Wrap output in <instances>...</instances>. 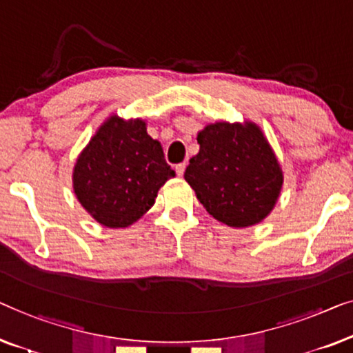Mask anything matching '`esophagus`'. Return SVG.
Instances as JSON below:
<instances>
[{
  "instance_id": "1",
  "label": "esophagus",
  "mask_w": 353,
  "mask_h": 353,
  "mask_svg": "<svg viewBox=\"0 0 353 353\" xmlns=\"http://www.w3.org/2000/svg\"><path fill=\"white\" fill-rule=\"evenodd\" d=\"M185 168H187L185 163H179V165H176V172H177L179 177L183 176V172H185Z\"/></svg>"
}]
</instances>
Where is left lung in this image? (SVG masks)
<instances>
[{
  "label": "left lung",
  "instance_id": "obj_1",
  "mask_svg": "<svg viewBox=\"0 0 353 353\" xmlns=\"http://www.w3.org/2000/svg\"><path fill=\"white\" fill-rule=\"evenodd\" d=\"M200 152L185 181L206 211L228 227H251L270 214L283 187L274 148L252 121H217L198 132Z\"/></svg>",
  "mask_w": 353,
  "mask_h": 353
}]
</instances>
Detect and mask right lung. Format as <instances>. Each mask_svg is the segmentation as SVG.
<instances>
[{"instance_id":"add662e5","label":"right lung","mask_w":353,"mask_h":353,"mask_svg":"<svg viewBox=\"0 0 353 353\" xmlns=\"http://www.w3.org/2000/svg\"><path fill=\"white\" fill-rule=\"evenodd\" d=\"M174 176L145 121L112 115L77 158L73 192L99 224L123 228L155 205L158 190Z\"/></svg>"}]
</instances>
